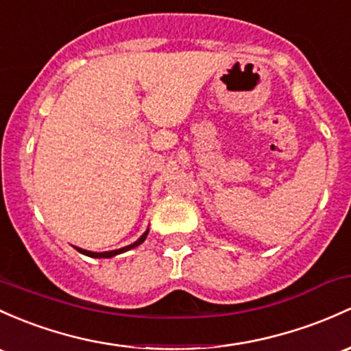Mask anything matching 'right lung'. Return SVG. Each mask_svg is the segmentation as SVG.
<instances>
[{
	"label": "right lung",
	"mask_w": 351,
	"mask_h": 351,
	"mask_svg": "<svg viewBox=\"0 0 351 351\" xmlns=\"http://www.w3.org/2000/svg\"><path fill=\"white\" fill-rule=\"evenodd\" d=\"M147 234H149V229H147V231L144 232V234H142L141 237H138V239L135 241V243H132V244H129V246H125V247H120V250H114V251H105V252H92V251L82 250V247H77V246H75V250H77L78 252H82V254H85V256H90V258H114V256L120 254V252L130 251V250H134V247L141 246V244L144 243V241H145Z\"/></svg>",
	"instance_id": "obj_1"
}]
</instances>
